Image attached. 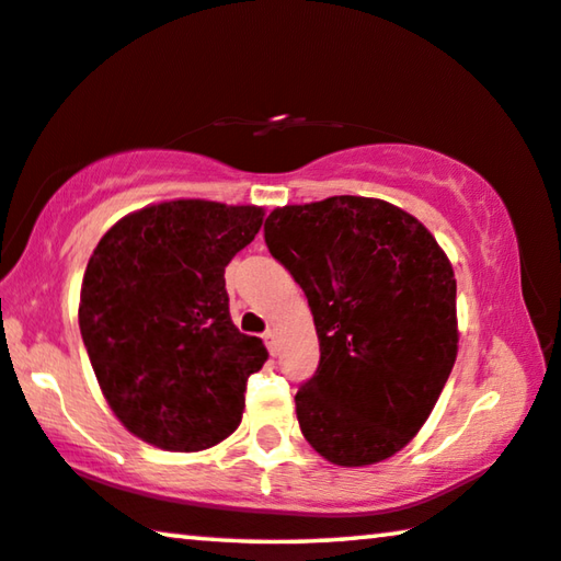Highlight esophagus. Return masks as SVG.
Wrapping results in <instances>:
<instances>
[{"instance_id": "34e87169", "label": "esophagus", "mask_w": 561, "mask_h": 561, "mask_svg": "<svg viewBox=\"0 0 561 561\" xmlns=\"http://www.w3.org/2000/svg\"><path fill=\"white\" fill-rule=\"evenodd\" d=\"M264 344H266V350H270V354L279 352V336H277V332H274V329H266V332H264Z\"/></svg>"}]
</instances>
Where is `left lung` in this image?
<instances>
[{"mask_svg":"<svg viewBox=\"0 0 561 561\" xmlns=\"http://www.w3.org/2000/svg\"><path fill=\"white\" fill-rule=\"evenodd\" d=\"M264 242L305 289L319 336V367L295 397L305 439L340 467L397 455L457 359L447 254L404 209L350 194L274 209Z\"/></svg>","mask_w":561,"mask_h":561,"instance_id":"obj_1","label":"left lung"}]
</instances>
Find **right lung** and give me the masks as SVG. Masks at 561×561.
Here are the masks:
<instances>
[{
	"label": "right lung",
	"mask_w": 561,
	"mask_h": 561,
	"mask_svg": "<svg viewBox=\"0 0 561 561\" xmlns=\"http://www.w3.org/2000/svg\"><path fill=\"white\" fill-rule=\"evenodd\" d=\"M262 207L174 199L131 211L89 256L79 329L117 420L169 451L227 439L266 350L229 317L225 266L252 242Z\"/></svg>",
	"instance_id": "1"
}]
</instances>
